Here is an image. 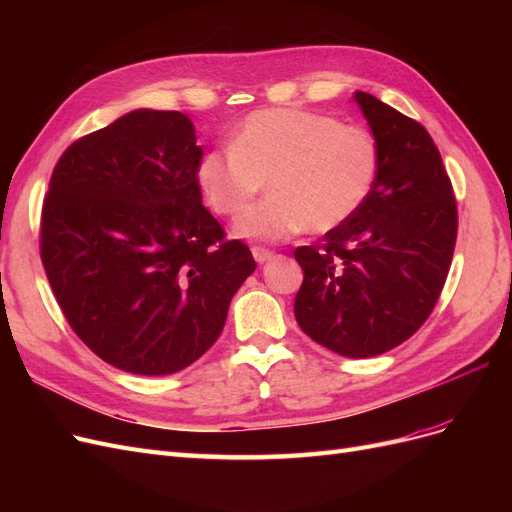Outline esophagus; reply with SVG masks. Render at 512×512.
<instances>
[{
	"label": "esophagus",
	"mask_w": 512,
	"mask_h": 512,
	"mask_svg": "<svg viewBox=\"0 0 512 512\" xmlns=\"http://www.w3.org/2000/svg\"><path fill=\"white\" fill-rule=\"evenodd\" d=\"M252 256H254V260L258 262V265H265V262H269V260L273 258V252L267 250V247L254 245V247H252Z\"/></svg>",
	"instance_id": "obj_1"
}]
</instances>
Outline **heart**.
Returning <instances> with one entry per match:
<instances>
[{
    "mask_svg": "<svg viewBox=\"0 0 512 512\" xmlns=\"http://www.w3.org/2000/svg\"><path fill=\"white\" fill-rule=\"evenodd\" d=\"M378 173L380 147L365 128L297 108H267L241 123L230 147L205 153L198 185L215 213L237 218L267 180L272 196L243 214L235 235L282 241L309 226L329 232L352 220Z\"/></svg>",
    "mask_w": 512,
    "mask_h": 512,
    "instance_id": "heart-1",
    "label": "heart"
}]
</instances>
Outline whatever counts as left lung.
I'll return each instance as SVG.
<instances>
[{"label":"left lung","mask_w":512,"mask_h":512,"mask_svg":"<svg viewBox=\"0 0 512 512\" xmlns=\"http://www.w3.org/2000/svg\"><path fill=\"white\" fill-rule=\"evenodd\" d=\"M380 147L374 192L352 220L294 258L303 333L348 359H369L412 337L436 305L457 241V205L440 151L421 123L356 91Z\"/></svg>","instance_id":"obj_1"}]
</instances>
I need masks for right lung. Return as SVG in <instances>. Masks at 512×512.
<instances>
[{
  "mask_svg": "<svg viewBox=\"0 0 512 512\" xmlns=\"http://www.w3.org/2000/svg\"><path fill=\"white\" fill-rule=\"evenodd\" d=\"M194 123L138 108L72 143L40 220V258L72 331L102 361L168 376L220 337L256 269L203 207Z\"/></svg>",
  "mask_w": 512,
  "mask_h": 512,
  "instance_id": "right-lung-1",
  "label": "right lung"
}]
</instances>
